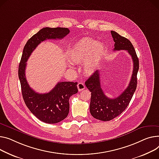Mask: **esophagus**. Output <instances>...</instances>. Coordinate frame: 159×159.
<instances>
[{
  "instance_id": "1",
  "label": "esophagus",
  "mask_w": 159,
  "mask_h": 159,
  "mask_svg": "<svg viewBox=\"0 0 159 159\" xmlns=\"http://www.w3.org/2000/svg\"><path fill=\"white\" fill-rule=\"evenodd\" d=\"M77 88H78V90L79 91H82V90L85 89V85H84V84L82 83V82H79L77 84Z\"/></svg>"
}]
</instances>
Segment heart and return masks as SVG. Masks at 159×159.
I'll return each instance as SVG.
<instances>
[{
  "instance_id": "1",
  "label": "heart",
  "mask_w": 159,
  "mask_h": 159,
  "mask_svg": "<svg viewBox=\"0 0 159 159\" xmlns=\"http://www.w3.org/2000/svg\"><path fill=\"white\" fill-rule=\"evenodd\" d=\"M106 47L97 40L86 38L78 41L68 51V57L72 63H84V73L92 75L98 70L99 63L103 57ZM71 68L72 66H70Z\"/></svg>"
}]
</instances>
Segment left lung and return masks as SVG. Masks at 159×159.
I'll list each match as a JSON object with an SVG mask.
<instances>
[{
    "label": "left lung",
    "instance_id": "obj_1",
    "mask_svg": "<svg viewBox=\"0 0 159 159\" xmlns=\"http://www.w3.org/2000/svg\"><path fill=\"white\" fill-rule=\"evenodd\" d=\"M111 33L114 41V50L127 51L132 57L134 68L128 87L115 98H109L104 94L101 88L99 70L86 81V87L91 92L90 113L93 118L103 121H110L117 117L127 107L137 88V75L139 67V59L130 41L115 31L111 30Z\"/></svg>",
    "mask_w": 159,
    "mask_h": 159
}]
</instances>
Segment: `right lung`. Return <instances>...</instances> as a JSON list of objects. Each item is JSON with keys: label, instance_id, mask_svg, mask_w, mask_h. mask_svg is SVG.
<instances>
[{"label": "right lung", "instance_id": "add662e5", "mask_svg": "<svg viewBox=\"0 0 159 159\" xmlns=\"http://www.w3.org/2000/svg\"><path fill=\"white\" fill-rule=\"evenodd\" d=\"M70 33L68 28L45 27L26 43L18 67L22 93L25 105L36 117L47 123H57L65 119L69 112V99L78 92L77 82H59L50 92L40 94L32 89L25 77L26 62L37 46L46 39H62Z\"/></svg>", "mask_w": 159, "mask_h": 159}]
</instances>
